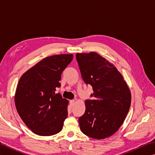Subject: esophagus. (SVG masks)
<instances>
[{"mask_svg": "<svg viewBox=\"0 0 155 155\" xmlns=\"http://www.w3.org/2000/svg\"><path fill=\"white\" fill-rule=\"evenodd\" d=\"M75 102H76V100H70V105H71L72 106H74V104H75Z\"/></svg>", "mask_w": 155, "mask_h": 155, "instance_id": "34e87169", "label": "esophagus"}]
</instances>
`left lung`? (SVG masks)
I'll return each mask as SVG.
<instances>
[{"label": "left lung", "instance_id": "8db88e82", "mask_svg": "<svg viewBox=\"0 0 155 155\" xmlns=\"http://www.w3.org/2000/svg\"><path fill=\"white\" fill-rule=\"evenodd\" d=\"M81 76L94 93L78 119L81 131L92 138L111 136L124 122L131 106L127 84L113 64L95 52L77 53Z\"/></svg>", "mask_w": 155, "mask_h": 155}]
</instances>
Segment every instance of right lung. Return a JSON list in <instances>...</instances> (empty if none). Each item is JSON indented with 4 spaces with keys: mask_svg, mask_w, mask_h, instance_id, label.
<instances>
[{
    "mask_svg": "<svg viewBox=\"0 0 155 155\" xmlns=\"http://www.w3.org/2000/svg\"><path fill=\"white\" fill-rule=\"evenodd\" d=\"M72 54L49 56L24 73L17 86L15 104L19 117L34 134L49 136L60 132L68 116V100L55 94L63 70Z\"/></svg>",
    "mask_w": 155,
    "mask_h": 155,
    "instance_id": "1",
    "label": "right lung"
}]
</instances>
